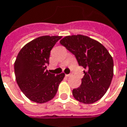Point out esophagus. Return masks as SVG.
<instances>
[{
	"label": "esophagus",
	"mask_w": 127,
	"mask_h": 127,
	"mask_svg": "<svg viewBox=\"0 0 127 127\" xmlns=\"http://www.w3.org/2000/svg\"><path fill=\"white\" fill-rule=\"evenodd\" d=\"M65 76H66L67 77H69V76H71V74H66Z\"/></svg>",
	"instance_id": "esophagus-1"
}]
</instances>
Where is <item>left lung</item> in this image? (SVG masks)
Returning <instances> with one entry per match:
<instances>
[{"mask_svg": "<svg viewBox=\"0 0 127 127\" xmlns=\"http://www.w3.org/2000/svg\"><path fill=\"white\" fill-rule=\"evenodd\" d=\"M60 43L73 53L85 69L81 85L72 91L76 99L85 104L99 100L106 93L113 76V60L101 43L89 37L66 36Z\"/></svg>", "mask_w": 127, "mask_h": 127, "instance_id": "left-lung-1", "label": "left lung"}]
</instances>
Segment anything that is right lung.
I'll return each mask as SVG.
<instances>
[{
    "instance_id": "1",
    "label": "right lung",
    "mask_w": 127,
    "mask_h": 127,
    "mask_svg": "<svg viewBox=\"0 0 127 127\" xmlns=\"http://www.w3.org/2000/svg\"><path fill=\"white\" fill-rule=\"evenodd\" d=\"M61 36H42L21 49L14 63V74L19 88L31 101L46 103L56 95L64 74H51L46 69L50 53Z\"/></svg>"
}]
</instances>
